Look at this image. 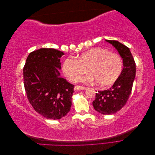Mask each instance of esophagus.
I'll list each match as a JSON object with an SVG mask.
<instances>
[{
	"label": "esophagus",
	"instance_id": "34e87169",
	"mask_svg": "<svg viewBox=\"0 0 155 155\" xmlns=\"http://www.w3.org/2000/svg\"><path fill=\"white\" fill-rule=\"evenodd\" d=\"M86 88H87V87H82V86L76 85V87H74V90H75V91H78V90H85Z\"/></svg>",
	"mask_w": 155,
	"mask_h": 155
}]
</instances>
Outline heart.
I'll use <instances>...</instances> for the list:
<instances>
[{
  "instance_id": "heart-1",
  "label": "heart",
  "mask_w": 155,
  "mask_h": 155,
  "mask_svg": "<svg viewBox=\"0 0 155 155\" xmlns=\"http://www.w3.org/2000/svg\"><path fill=\"white\" fill-rule=\"evenodd\" d=\"M124 63L121 56L107 49L94 48L83 52L78 59L68 58L63 65L64 74L70 81H78L84 74L91 73L85 81H96L97 85H112L120 76Z\"/></svg>"
}]
</instances>
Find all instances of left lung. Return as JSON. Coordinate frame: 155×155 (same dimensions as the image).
Masks as SVG:
<instances>
[{
	"mask_svg": "<svg viewBox=\"0 0 155 155\" xmlns=\"http://www.w3.org/2000/svg\"><path fill=\"white\" fill-rule=\"evenodd\" d=\"M118 50L123 59L124 68L114 85L105 91H98L92 102L94 109L109 115L120 110L127 101L132 91L136 75V63L128 47L117 41L106 40Z\"/></svg>",
	"mask_w": 155,
	"mask_h": 155,
	"instance_id": "obj_1",
	"label": "left lung"
}]
</instances>
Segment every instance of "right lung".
<instances>
[{"mask_svg":"<svg viewBox=\"0 0 155 155\" xmlns=\"http://www.w3.org/2000/svg\"><path fill=\"white\" fill-rule=\"evenodd\" d=\"M64 54L54 48H40L28 55L23 68L28 100L37 112L47 119H61L72 105L74 85L59 72Z\"/></svg>","mask_w":155,"mask_h":155,"instance_id":"obj_1","label":"right lung"}]
</instances>
